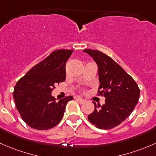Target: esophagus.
Segmentation results:
<instances>
[{
	"instance_id": "obj_1",
	"label": "esophagus",
	"mask_w": 156,
	"mask_h": 156,
	"mask_svg": "<svg viewBox=\"0 0 156 156\" xmlns=\"http://www.w3.org/2000/svg\"><path fill=\"white\" fill-rule=\"evenodd\" d=\"M75 98H76V100H77L80 103H83V102L85 101V100L83 98L79 97V96H76V97H75Z\"/></svg>"
}]
</instances>
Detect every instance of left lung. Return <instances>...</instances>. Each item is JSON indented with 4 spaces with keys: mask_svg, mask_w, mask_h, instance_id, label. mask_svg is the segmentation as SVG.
Here are the masks:
<instances>
[{
    "mask_svg": "<svg viewBox=\"0 0 156 156\" xmlns=\"http://www.w3.org/2000/svg\"><path fill=\"white\" fill-rule=\"evenodd\" d=\"M96 62L100 86L98 94L105 104H94L88 115L92 125L100 129H110L121 124L132 113L140 97V89L134 79L110 57L98 50L85 49Z\"/></svg>",
    "mask_w": 156,
    "mask_h": 156,
    "instance_id": "obj_1",
    "label": "left lung"
}]
</instances>
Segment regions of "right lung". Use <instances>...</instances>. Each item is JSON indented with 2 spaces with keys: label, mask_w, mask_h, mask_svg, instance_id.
I'll return each mask as SVG.
<instances>
[{
  "label": "right lung",
  "mask_w": 156,
  "mask_h": 156,
  "mask_svg": "<svg viewBox=\"0 0 156 156\" xmlns=\"http://www.w3.org/2000/svg\"><path fill=\"white\" fill-rule=\"evenodd\" d=\"M73 50L58 49L32 67L16 84L13 98L22 120L30 128L48 130L63 118L72 96L56 101L55 85L65 80V65Z\"/></svg>",
  "instance_id": "add662e5"
}]
</instances>
